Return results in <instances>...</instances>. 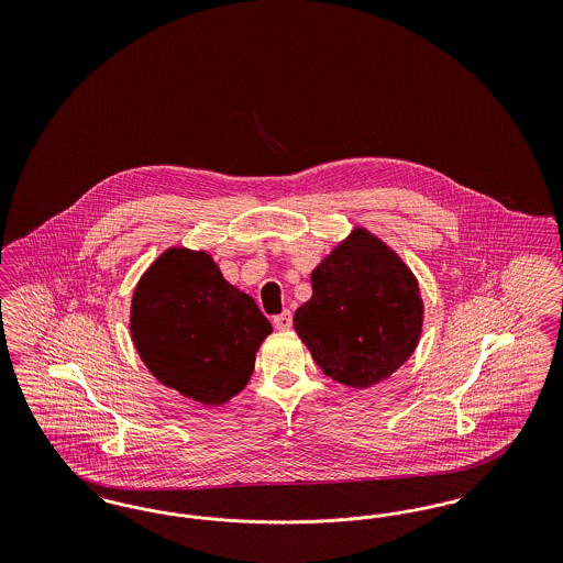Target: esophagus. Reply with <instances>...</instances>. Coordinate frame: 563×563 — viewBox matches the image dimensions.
<instances>
[{"label": "esophagus", "mask_w": 563, "mask_h": 563, "mask_svg": "<svg viewBox=\"0 0 563 563\" xmlns=\"http://www.w3.org/2000/svg\"><path fill=\"white\" fill-rule=\"evenodd\" d=\"M291 324H294V314H291V310H285V312H280V314H276V317H274V327H276V329H280V331L291 329Z\"/></svg>", "instance_id": "obj_1"}]
</instances>
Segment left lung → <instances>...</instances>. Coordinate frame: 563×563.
Wrapping results in <instances>:
<instances>
[{"label":"left lung","instance_id":"8db88e82","mask_svg":"<svg viewBox=\"0 0 563 563\" xmlns=\"http://www.w3.org/2000/svg\"><path fill=\"white\" fill-rule=\"evenodd\" d=\"M310 278L294 327L322 374L369 388L411 356L424 306L411 269L384 242L356 230Z\"/></svg>","mask_w":563,"mask_h":563}]
</instances>
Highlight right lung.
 Returning a JSON list of instances; mask_svg holds the SVG:
<instances>
[{
  "instance_id": "obj_1",
  "label": "right lung",
  "mask_w": 563,
  "mask_h": 563,
  "mask_svg": "<svg viewBox=\"0 0 563 563\" xmlns=\"http://www.w3.org/2000/svg\"><path fill=\"white\" fill-rule=\"evenodd\" d=\"M131 333L164 386L221 405L251 379L272 324L253 297L221 276L211 255L168 249L136 285Z\"/></svg>"
}]
</instances>
